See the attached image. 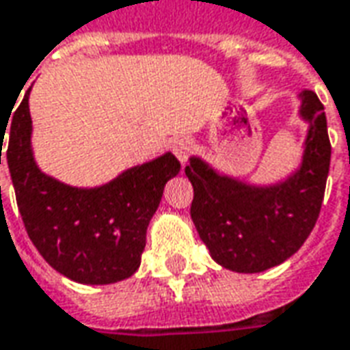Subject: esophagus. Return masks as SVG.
Instances as JSON below:
<instances>
[{
  "mask_svg": "<svg viewBox=\"0 0 350 350\" xmlns=\"http://www.w3.org/2000/svg\"><path fill=\"white\" fill-rule=\"evenodd\" d=\"M191 151L193 142L189 140V138H178V140H174V144H172V153L178 157V161H180L182 165L187 163V157L191 155Z\"/></svg>",
  "mask_w": 350,
  "mask_h": 350,
  "instance_id": "1",
  "label": "esophagus"
}]
</instances>
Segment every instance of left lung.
Returning a JSON list of instances; mask_svg holds the SVG:
<instances>
[{"label": "left lung", "instance_id": "obj_1", "mask_svg": "<svg viewBox=\"0 0 350 350\" xmlns=\"http://www.w3.org/2000/svg\"><path fill=\"white\" fill-rule=\"evenodd\" d=\"M307 121L299 167L284 180L256 185L219 174L193 155L191 219L212 260L234 273H261L299 250L317 224L326 189L332 146L326 113L312 90L299 92Z\"/></svg>", "mask_w": 350, "mask_h": 350}]
</instances>
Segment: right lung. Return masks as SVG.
Returning <instances> with one entry per match:
<instances>
[{"label":"right lung","mask_w":350,"mask_h":350,"mask_svg":"<svg viewBox=\"0 0 350 350\" xmlns=\"http://www.w3.org/2000/svg\"><path fill=\"white\" fill-rule=\"evenodd\" d=\"M30 90L9 116L7 146L16 204L30 241L51 267L73 282L113 284L129 278L140 267L146 231L165 185L180 172L178 159L168 151L98 187L60 182L33 159Z\"/></svg>","instance_id":"right-lung-1"}]
</instances>
